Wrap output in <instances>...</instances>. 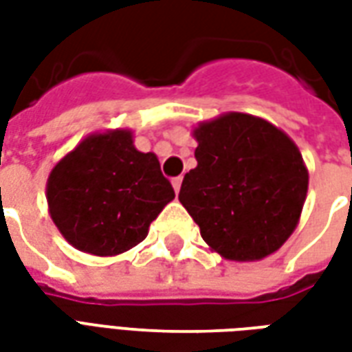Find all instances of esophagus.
Masks as SVG:
<instances>
[{
  "instance_id": "1",
  "label": "esophagus",
  "mask_w": 352,
  "mask_h": 352,
  "mask_svg": "<svg viewBox=\"0 0 352 352\" xmlns=\"http://www.w3.org/2000/svg\"><path fill=\"white\" fill-rule=\"evenodd\" d=\"M171 184H173V188H175L177 194H179V190H181V184H183V177H175V179L171 181Z\"/></svg>"
}]
</instances>
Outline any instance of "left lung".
Returning <instances> with one entry per match:
<instances>
[{
    "mask_svg": "<svg viewBox=\"0 0 352 352\" xmlns=\"http://www.w3.org/2000/svg\"><path fill=\"white\" fill-rule=\"evenodd\" d=\"M198 166L179 199L211 249L228 260H260L294 232L309 175L287 133L243 113L194 130Z\"/></svg>",
    "mask_w": 352,
    "mask_h": 352,
    "instance_id": "obj_1",
    "label": "left lung"
}]
</instances>
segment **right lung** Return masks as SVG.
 Here are the masks:
<instances>
[{"mask_svg": "<svg viewBox=\"0 0 352 352\" xmlns=\"http://www.w3.org/2000/svg\"><path fill=\"white\" fill-rule=\"evenodd\" d=\"M175 198L153 153L131 131L96 133L58 162L47 183L52 221L79 251L113 256L141 243L151 222Z\"/></svg>", "mask_w": 352, "mask_h": 352, "instance_id": "right-lung-1", "label": "right lung"}]
</instances>
